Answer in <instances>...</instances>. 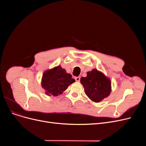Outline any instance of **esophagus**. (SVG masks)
<instances>
[{
	"label": "esophagus",
	"mask_w": 146,
	"mask_h": 146,
	"mask_svg": "<svg viewBox=\"0 0 146 146\" xmlns=\"http://www.w3.org/2000/svg\"><path fill=\"white\" fill-rule=\"evenodd\" d=\"M74 79H75V80H76V82H80V78L79 77H75V78H74Z\"/></svg>",
	"instance_id": "1"
}]
</instances>
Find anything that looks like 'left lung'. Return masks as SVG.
<instances>
[{"label": "left lung", "mask_w": 146, "mask_h": 146, "mask_svg": "<svg viewBox=\"0 0 146 146\" xmlns=\"http://www.w3.org/2000/svg\"><path fill=\"white\" fill-rule=\"evenodd\" d=\"M86 95L95 102L108 97L111 91V80L96 69L87 73V76L80 79Z\"/></svg>", "instance_id": "obj_1"}]
</instances>
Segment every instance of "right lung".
I'll use <instances>...</instances> for the list:
<instances>
[{"label": "right lung", "mask_w": 146, "mask_h": 146, "mask_svg": "<svg viewBox=\"0 0 146 146\" xmlns=\"http://www.w3.org/2000/svg\"><path fill=\"white\" fill-rule=\"evenodd\" d=\"M72 76L67 73L65 69L57 66L44 73L42 78V87L45 94L51 96H58L66 90L68 86L75 82Z\"/></svg>", "instance_id": "add662e5"}]
</instances>
